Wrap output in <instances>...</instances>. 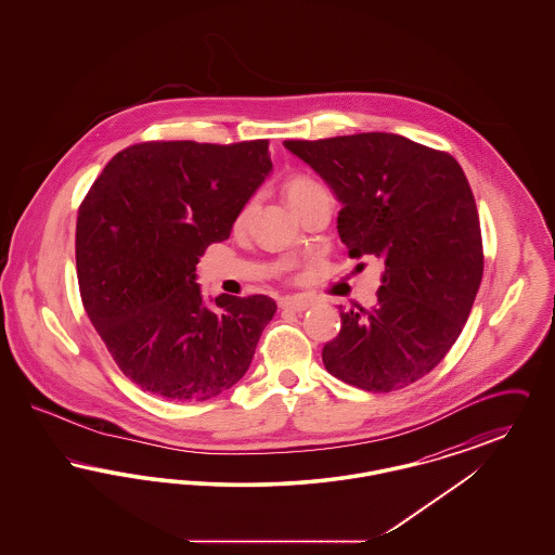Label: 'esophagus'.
<instances>
[{
  "mask_svg": "<svg viewBox=\"0 0 555 555\" xmlns=\"http://www.w3.org/2000/svg\"><path fill=\"white\" fill-rule=\"evenodd\" d=\"M312 306V299L301 297V295H293V297H285L281 299V308L283 310H291V312H304Z\"/></svg>",
  "mask_w": 555,
  "mask_h": 555,
  "instance_id": "1",
  "label": "esophagus"
}]
</instances>
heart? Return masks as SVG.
Instances as JSON below:
<instances>
[{
  "instance_id": "1",
  "label": "heart",
  "mask_w": 555,
  "mask_h": 555,
  "mask_svg": "<svg viewBox=\"0 0 555 555\" xmlns=\"http://www.w3.org/2000/svg\"><path fill=\"white\" fill-rule=\"evenodd\" d=\"M324 186L320 185L318 181L314 179H310V177H306V175H297V177H293L287 186H285V191H287V199H289L291 206L295 208V210H299L310 197H314L318 191H322ZM254 210V199H249L237 214V220H235V224L241 227V224H245L247 222V218H249V214Z\"/></svg>"
}]
</instances>
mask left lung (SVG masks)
Instances as JSON below:
<instances>
[{
	"label": "left lung",
	"mask_w": 555,
	"mask_h": 555,
	"mask_svg": "<svg viewBox=\"0 0 555 555\" xmlns=\"http://www.w3.org/2000/svg\"><path fill=\"white\" fill-rule=\"evenodd\" d=\"M283 145L344 204L337 229L349 256L385 264L376 304L341 310L324 369L374 393L416 383L460 337L482 279L478 211L462 166L393 132Z\"/></svg>",
	"instance_id": "obj_1"
}]
</instances>
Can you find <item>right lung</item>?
Instances as JSON below:
<instances>
[{
    "instance_id": "right-lung-1",
    "label": "right lung",
    "mask_w": 555,
    "mask_h": 555,
    "mask_svg": "<svg viewBox=\"0 0 555 555\" xmlns=\"http://www.w3.org/2000/svg\"><path fill=\"white\" fill-rule=\"evenodd\" d=\"M272 170L268 141L137 143L109 159L77 218L85 312L127 378L170 401H206L247 372L276 312L266 295L204 304L195 264L231 235Z\"/></svg>"
}]
</instances>
